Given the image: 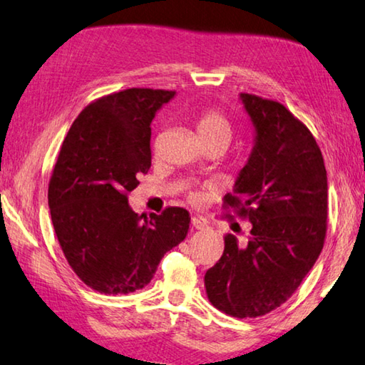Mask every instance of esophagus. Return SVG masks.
I'll use <instances>...</instances> for the list:
<instances>
[{"label": "esophagus", "mask_w": 365, "mask_h": 365, "mask_svg": "<svg viewBox=\"0 0 365 365\" xmlns=\"http://www.w3.org/2000/svg\"><path fill=\"white\" fill-rule=\"evenodd\" d=\"M192 225H193L196 230H203V229L207 227V224L201 217H193L192 219Z\"/></svg>", "instance_id": "obj_1"}]
</instances>
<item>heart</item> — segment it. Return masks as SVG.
Listing matches in <instances>:
<instances>
[{"instance_id":"1","label":"heart","mask_w":365,"mask_h":365,"mask_svg":"<svg viewBox=\"0 0 365 365\" xmlns=\"http://www.w3.org/2000/svg\"><path fill=\"white\" fill-rule=\"evenodd\" d=\"M196 131L201 138V141H207L211 138H230V123L225 115L219 108H206L203 112L198 113L195 120Z\"/></svg>"}]
</instances>
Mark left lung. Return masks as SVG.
Instances as JSON below:
<instances>
[{"instance_id": "8db88e82", "label": "left lung", "mask_w": 365, "mask_h": 365, "mask_svg": "<svg viewBox=\"0 0 365 365\" xmlns=\"http://www.w3.org/2000/svg\"><path fill=\"white\" fill-rule=\"evenodd\" d=\"M257 140L225 211L252 222L245 244L224 235V253L206 271L205 287L217 310L257 318L297 291L327 237V169L314 135L282 103L240 94Z\"/></svg>"}]
</instances>
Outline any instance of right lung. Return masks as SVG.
I'll return each mask as SVG.
<instances>
[{"label":"right lung","mask_w":365,"mask_h":365,"mask_svg":"<svg viewBox=\"0 0 365 365\" xmlns=\"http://www.w3.org/2000/svg\"><path fill=\"white\" fill-rule=\"evenodd\" d=\"M175 91L131 88L96 99L78 115L48 182L55 234L74 273L107 296L151 282L164 253L187 237L190 212L128 205L151 167V121Z\"/></svg>","instance_id":"obj_1"}]
</instances>
